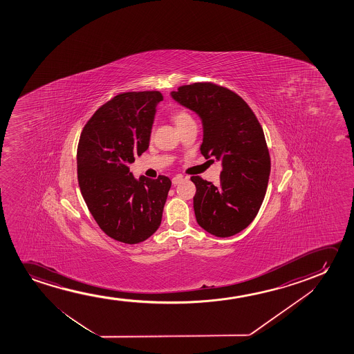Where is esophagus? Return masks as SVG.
<instances>
[{
  "label": "esophagus",
  "mask_w": 354,
  "mask_h": 354,
  "mask_svg": "<svg viewBox=\"0 0 354 354\" xmlns=\"http://www.w3.org/2000/svg\"><path fill=\"white\" fill-rule=\"evenodd\" d=\"M184 180V178L181 176V175H176V176H174L173 179H171V183H173V185H178L181 183Z\"/></svg>",
  "instance_id": "34e87169"
}]
</instances>
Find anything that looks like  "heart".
I'll list each match as a JSON object with an SVG mask.
<instances>
[{
	"instance_id": "b5f03b06",
	"label": "heart",
	"mask_w": 354,
	"mask_h": 354,
	"mask_svg": "<svg viewBox=\"0 0 354 354\" xmlns=\"http://www.w3.org/2000/svg\"><path fill=\"white\" fill-rule=\"evenodd\" d=\"M171 118H173V121H174L178 128L184 126L185 123H187V122L194 121V118L189 115V112L186 111V110H183V109L175 110V111L173 112V115H171Z\"/></svg>"
}]
</instances>
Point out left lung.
<instances>
[{
  "instance_id": "1",
  "label": "left lung",
  "mask_w": 354,
  "mask_h": 354,
  "mask_svg": "<svg viewBox=\"0 0 354 354\" xmlns=\"http://www.w3.org/2000/svg\"><path fill=\"white\" fill-rule=\"evenodd\" d=\"M171 97L202 118L201 153L223 162L218 185L191 178L197 223L216 237H231L252 223L266 194L271 158L261 124L237 93L215 83L181 86Z\"/></svg>"
}]
</instances>
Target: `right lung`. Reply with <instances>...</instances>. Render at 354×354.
<instances>
[{"label": "right lung", "mask_w": 354, "mask_h": 354, "mask_svg": "<svg viewBox=\"0 0 354 354\" xmlns=\"http://www.w3.org/2000/svg\"><path fill=\"white\" fill-rule=\"evenodd\" d=\"M157 91L121 93L94 112L77 146V179L99 227L126 244L144 242L160 227L171 181L141 176L128 168L149 149Z\"/></svg>", "instance_id": "add662e5"}]
</instances>
